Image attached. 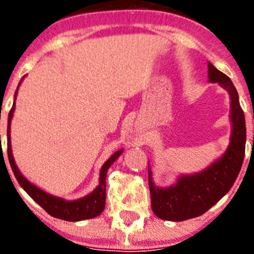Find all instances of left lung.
<instances>
[{
    "instance_id": "left-lung-1",
    "label": "left lung",
    "mask_w": 254,
    "mask_h": 254,
    "mask_svg": "<svg viewBox=\"0 0 254 254\" xmlns=\"http://www.w3.org/2000/svg\"><path fill=\"white\" fill-rule=\"evenodd\" d=\"M209 79L227 89L231 97L232 135L229 148L209 168L193 176L179 177L176 186L156 188L148 170L151 207L157 217L170 221H184L200 216L231 189L236 181L246 150L245 114L238 102L232 81L209 63Z\"/></svg>"
}]
</instances>
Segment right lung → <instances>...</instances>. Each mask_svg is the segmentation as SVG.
Wrapping results in <instances>:
<instances>
[{
	"label": "right lung",
	"instance_id": "right-lung-1",
	"mask_svg": "<svg viewBox=\"0 0 254 254\" xmlns=\"http://www.w3.org/2000/svg\"><path fill=\"white\" fill-rule=\"evenodd\" d=\"M24 78L23 76L22 79ZM20 79V82H22ZM19 82V84H20ZM18 88L16 91L17 96ZM16 101V98H14ZM14 106H16V102L12 106L11 111L8 114V127H7V153H8V161L9 165H11L12 171H13L14 176H16L18 183L19 186L27 191L30 195V198L34 201H37L49 215L54 217H58V219L66 220V221H79V220H86V219H92V217H96L101 214L104 210V205H106V177L107 172H108V168L111 167L112 163L117 160L120 156V153L123 152V150L117 151L115 153L109 157V160L107 161L103 165L101 170V176H99V186L92 191L91 194L86 195L84 198L78 199V200L73 201H66L64 199L56 198V196L50 195V194L45 193L42 189L37 188L34 184L30 183L29 181L24 178L22 176V173L19 172L18 167L14 163V158L12 156V148H11V119L13 117L14 112Z\"/></svg>",
	"mask_w": 254,
	"mask_h": 254
}]
</instances>
